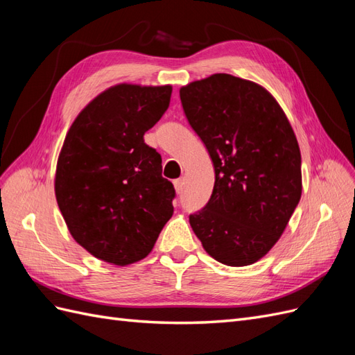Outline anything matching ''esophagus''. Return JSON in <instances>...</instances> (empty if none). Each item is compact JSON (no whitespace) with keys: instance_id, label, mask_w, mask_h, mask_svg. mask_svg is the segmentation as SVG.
<instances>
[{"instance_id":"obj_1","label":"esophagus","mask_w":355,"mask_h":355,"mask_svg":"<svg viewBox=\"0 0 355 355\" xmlns=\"http://www.w3.org/2000/svg\"><path fill=\"white\" fill-rule=\"evenodd\" d=\"M173 185H175V189H176L178 194H180V192L184 191V179H176L173 182Z\"/></svg>"}]
</instances>
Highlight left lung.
Masks as SVG:
<instances>
[{"label":"left lung","mask_w":355,"mask_h":355,"mask_svg":"<svg viewBox=\"0 0 355 355\" xmlns=\"http://www.w3.org/2000/svg\"><path fill=\"white\" fill-rule=\"evenodd\" d=\"M179 94L214 167L209 202L189 216L192 231L218 262L252 265L280 240L302 194L293 128L270 92L230 73Z\"/></svg>","instance_id":"obj_1"}]
</instances>
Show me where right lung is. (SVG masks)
<instances>
[{
  "instance_id": "1",
  "label": "right lung",
  "mask_w": 355,
  "mask_h": 355,
  "mask_svg": "<svg viewBox=\"0 0 355 355\" xmlns=\"http://www.w3.org/2000/svg\"><path fill=\"white\" fill-rule=\"evenodd\" d=\"M170 96L171 85H112L78 114L63 141L58 206L72 239L103 262L144 259L173 214V184L144 141Z\"/></svg>"
}]
</instances>
